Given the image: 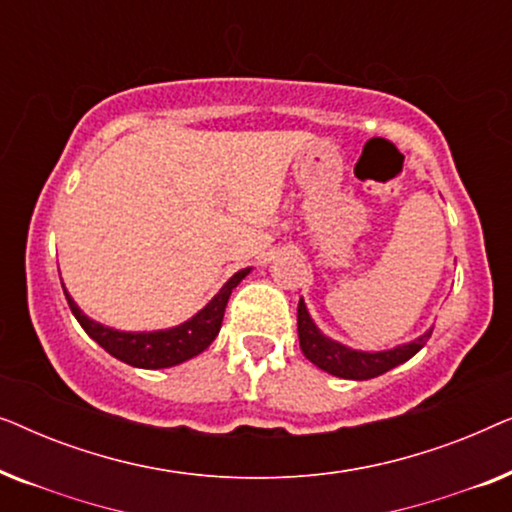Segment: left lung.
<instances>
[{
	"instance_id": "obj_1",
	"label": "left lung",
	"mask_w": 512,
	"mask_h": 512,
	"mask_svg": "<svg viewBox=\"0 0 512 512\" xmlns=\"http://www.w3.org/2000/svg\"><path fill=\"white\" fill-rule=\"evenodd\" d=\"M429 328L419 338L398 345L394 349H384V352H361V349H352L342 342L328 338L314 324V319L307 312L305 300L300 298L298 303V340L303 354L310 359L314 366L326 370L342 380H370V377L384 375L387 370L401 366L408 359H412L419 349L426 345V340L431 338Z\"/></svg>"
}]
</instances>
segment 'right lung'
<instances>
[{"label": "right lung", "mask_w": 512, "mask_h": 512, "mask_svg": "<svg viewBox=\"0 0 512 512\" xmlns=\"http://www.w3.org/2000/svg\"><path fill=\"white\" fill-rule=\"evenodd\" d=\"M249 272L251 268L235 272L198 314H193L184 324L163 328V331H116V328H109L100 321L86 317L81 307L74 303V298L67 293L65 284H62V291H65L69 310H72L76 321L104 352L116 356L118 361L128 363V366L158 370L179 366V363L193 359V356L205 352L212 345L221 331L223 312H226L230 293Z\"/></svg>", "instance_id": "1"}]
</instances>
